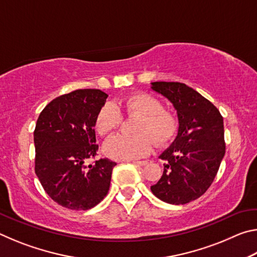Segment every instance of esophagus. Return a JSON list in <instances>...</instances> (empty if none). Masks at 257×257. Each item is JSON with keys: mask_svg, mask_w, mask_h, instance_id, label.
<instances>
[{"mask_svg": "<svg viewBox=\"0 0 257 257\" xmlns=\"http://www.w3.org/2000/svg\"><path fill=\"white\" fill-rule=\"evenodd\" d=\"M133 163L137 164V165H146L147 161H133Z\"/></svg>", "mask_w": 257, "mask_h": 257, "instance_id": "1", "label": "esophagus"}]
</instances>
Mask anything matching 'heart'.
Here are the masks:
<instances>
[{
    "label": "heart",
    "mask_w": 257,
    "mask_h": 257,
    "mask_svg": "<svg viewBox=\"0 0 257 257\" xmlns=\"http://www.w3.org/2000/svg\"><path fill=\"white\" fill-rule=\"evenodd\" d=\"M128 115H141L135 132L136 135L119 134L107 139L104 153L113 160H135L147 155L154 143L162 146L170 142L177 133L178 123L171 112L163 110L158 98L145 93L134 94L122 103ZM122 122V115L115 105L107 103L97 112L95 128L101 136H107Z\"/></svg>",
    "instance_id": "heart-1"
}]
</instances>
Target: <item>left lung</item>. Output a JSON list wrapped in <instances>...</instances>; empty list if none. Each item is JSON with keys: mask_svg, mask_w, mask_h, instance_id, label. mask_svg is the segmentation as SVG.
Masks as SVG:
<instances>
[{"mask_svg": "<svg viewBox=\"0 0 257 257\" xmlns=\"http://www.w3.org/2000/svg\"><path fill=\"white\" fill-rule=\"evenodd\" d=\"M177 110L179 128L175 142L160 155L165 161L160 180L151 190L161 201L186 204L205 193L225 153L223 118L196 90L181 82H151Z\"/></svg>", "mask_w": 257, "mask_h": 257, "instance_id": "1", "label": "left lung"}]
</instances>
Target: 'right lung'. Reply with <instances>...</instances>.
Returning <instances> with one entry per match:
<instances>
[{
    "instance_id": "right-lung-1",
    "label": "right lung",
    "mask_w": 257,
    "mask_h": 257,
    "mask_svg": "<svg viewBox=\"0 0 257 257\" xmlns=\"http://www.w3.org/2000/svg\"><path fill=\"white\" fill-rule=\"evenodd\" d=\"M99 89H78L44 107L34 132L35 172L46 194L70 210H89L106 196L112 170L108 159L86 167L98 150L95 119L106 102Z\"/></svg>"
}]
</instances>
